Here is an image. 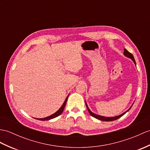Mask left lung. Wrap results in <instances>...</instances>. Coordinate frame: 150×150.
<instances>
[{
  "label": "left lung",
  "instance_id": "obj_1",
  "mask_svg": "<svg viewBox=\"0 0 150 150\" xmlns=\"http://www.w3.org/2000/svg\"><path fill=\"white\" fill-rule=\"evenodd\" d=\"M123 54H124V55H125V56L126 57H128V58H130V59H131L132 61H133V62H134V64H135V65L136 66V63H135V59H134V56H133V55H132L131 53H130L129 52H128L126 48H125L124 49V53H123ZM86 103V107H87V109H88V111H89V114H91V116H92L93 117H95V118H96V119H98V120H102V121H114V120H117V119H119L120 117H121V116H123V115L126 113L127 112H128V110H129L130 109H131V107H132V106L133 105V104H132V105L129 108V109H128L127 111H125V112H124V113H123V114H120V115H119V116H114V117H105V116H100V115H98V114H95V113H93V112H92L91 110H90V109H89V107H88V105H87V103H86V102H85Z\"/></svg>",
  "mask_w": 150,
  "mask_h": 150
}]
</instances>
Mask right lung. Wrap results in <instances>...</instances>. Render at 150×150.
<instances>
[{
  "mask_svg": "<svg viewBox=\"0 0 150 150\" xmlns=\"http://www.w3.org/2000/svg\"><path fill=\"white\" fill-rule=\"evenodd\" d=\"M68 96L67 97V98H66L65 101L64 102L63 104H62V106L61 107L60 109H59L56 112H55L54 114H52V115H50V116H48V117H44V118H36V119L38 120H41V121H45V120H50L51 119H53V118H55V117L59 116V115H61L62 113V112H63L64 109L65 105H66V103H67V99H68Z\"/></svg>",
  "mask_w": 150,
  "mask_h": 150,
  "instance_id": "1",
  "label": "right lung"
}]
</instances>
